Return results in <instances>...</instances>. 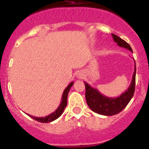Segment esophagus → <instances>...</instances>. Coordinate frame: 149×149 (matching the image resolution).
Returning a JSON list of instances; mask_svg holds the SVG:
<instances>
[{
	"label": "esophagus",
	"mask_w": 149,
	"mask_h": 149,
	"mask_svg": "<svg viewBox=\"0 0 149 149\" xmlns=\"http://www.w3.org/2000/svg\"><path fill=\"white\" fill-rule=\"evenodd\" d=\"M77 77H78V78H82V77H83V74L81 73V72H79V73L77 74Z\"/></svg>",
	"instance_id": "1"
}]
</instances>
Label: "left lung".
I'll list each match as a JSON object with an SVG mask.
<instances>
[{"instance_id":"left-lung-1","label":"left lung","mask_w":149,"mask_h":149,"mask_svg":"<svg viewBox=\"0 0 149 149\" xmlns=\"http://www.w3.org/2000/svg\"><path fill=\"white\" fill-rule=\"evenodd\" d=\"M112 36L114 42L117 45L122 48H125L129 51H132V48L128 43L125 40L121 39L118 36L112 33ZM135 68L133 74L132 81L131 85L122 93L120 96L116 98H108L99 93L97 89L93 88L86 82H84L86 87V103L89 108L96 113L104 116H113L119 113L122 110L125 109L127 104L130 102L132 97L134 96L135 91V81H136V63L134 61Z\"/></svg>"}]
</instances>
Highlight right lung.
Instances as JSON below:
<instances>
[{
    "label": "right lung",
    "instance_id": "obj_1",
    "mask_svg": "<svg viewBox=\"0 0 149 149\" xmlns=\"http://www.w3.org/2000/svg\"><path fill=\"white\" fill-rule=\"evenodd\" d=\"M73 84L74 82H71L70 84H68V86L65 88V90H64V92L63 93V95H62L61 103H60V106L57 107V109L54 113H52L51 114H50V115L47 116L45 117H35L33 116L28 115L29 116L31 117L32 119H35V120L38 121V122H42V123H48V122H53L55 119H58L59 117L62 115L64 110H65V107L67 106V97H68L69 90H70L71 87H72Z\"/></svg>",
    "mask_w": 149,
    "mask_h": 149
}]
</instances>
